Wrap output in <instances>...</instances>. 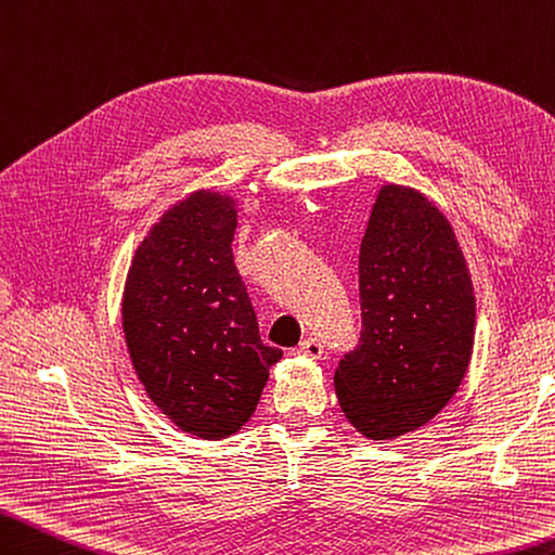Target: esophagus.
<instances>
[{
	"label": "esophagus",
	"instance_id": "1",
	"mask_svg": "<svg viewBox=\"0 0 555 555\" xmlns=\"http://www.w3.org/2000/svg\"><path fill=\"white\" fill-rule=\"evenodd\" d=\"M297 353L311 356V359H320V356H323V341L315 339V337L304 339V341L299 344V347H297Z\"/></svg>",
	"mask_w": 555,
	"mask_h": 555
}]
</instances>
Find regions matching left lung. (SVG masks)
<instances>
[{"label": "left lung", "mask_w": 555, "mask_h": 555, "mask_svg": "<svg viewBox=\"0 0 555 555\" xmlns=\"http://www.w3.org/2000/svg\"><path fill=\"white\" fill-rule=\"evenodd\" d=\"M363 332L339 361L344 415L367 439H393L444 409L475 341L470 270L447 216L423 192L382 184L359 256Z\"/></svg>", "instance_id": "obj_1"}]
</instances>
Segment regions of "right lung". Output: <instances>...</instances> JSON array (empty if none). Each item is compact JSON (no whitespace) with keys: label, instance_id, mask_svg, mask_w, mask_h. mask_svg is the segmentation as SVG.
I'll return each instance as SVG.
<instances>
[{"label":"right lung","instance_id":"obj_1","mask_svg":"<svg viewBox=\"0 0 555 555\" xmlns=\"http://www.w3.org/2000/svg\"><path fill=\"white\" fill-rule=\"evenodd\" d=\"M235 199L196 190L152 225L122 289V332L150 399L182 433L225 439L256 411L282 351L258 335L232 258Z\"/></svg>","mask_w":555,"mask_h":555}]
</instances>
